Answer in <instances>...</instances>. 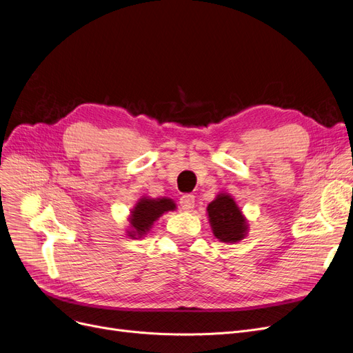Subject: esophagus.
Wrapping results in <instances>:
<instances>
[{
  "label": "esophagus",
  "instance_id": "34e87169",
  "mask_svg": "<svg viewBox=\"0 0 353 353\" xmlns=\"http://www.w3.org/2000/svg\"><path fill=\"white\" fill-rule=\"evenodd\" d=\"M179 205H181V208H182V210L191 211V210L194 208V205H195V199H194V195H190V194H187V195H182L181 199H179Z\"/></svg>",
  "mask_w": 353,
  "mask_h": 353
}]
</instances>
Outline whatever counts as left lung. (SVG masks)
<instances>
[{
	"instance_id": "8db88e82",
	"label": "left lung",
	"mask_w": 353,
	"mask_h": 353,
	"mask_svg": "<svg viewBox=\"0 0 353 353\" xmlns=\"http://www.w3.org/2000/svg\"><path fill=\"white\" fill-rule=\"evenodd\" d=\"M208 221L216 239L224 243H236L248 234V220L232 195L220 192L207 205Z\"/></svg>"
}]
</instances>
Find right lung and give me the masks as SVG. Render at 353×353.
Listing matches in <instances>:
<instances>
[{"label":"right lung","mask_w":353,"mask_h":353,"mask_svg":"<svg viewBox=\"0 0 353 353\" xmlns=\"http://www.w3.org/2000/svg\"><path fill=\"white\" fill-rule=\"evenodd\" d=\"M176 204L174 200L162 196V199H149L142 196L137 200L129 216V229L128 236L132 239H140L153 228V223L168 211H174Z\"/></svg>","instance_id":"right-lung-1"}]
</instances>
